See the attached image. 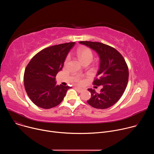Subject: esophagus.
<instances>
[{
	"instance_id": "34e87169",
	"label": "esophagus",
	"mask_w": 154,
	"mask_h": 154,
	"mask_svg": "<svg viewBox=\"0 0 154 154\" xmlns=\"http://www.w3.org/2000/svg\"><path fill=\"white\" fill-rule=\"evenodd\" d=\"M75 90L79 92V93H82L83 90L82 89V88H77V87H75Z\"/></svg>"
}]
</instances>
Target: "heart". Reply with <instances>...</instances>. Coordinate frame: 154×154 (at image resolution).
Here are the masks:
<instances>
[{"label":"heart","mask_w":154,"mask_h":154,"mask_svg":"<svg viewBox=\"0 0 154 154\" xmlns=\"http://www.w3.org/2000/svg\"><path fill=\"white\" fill-rule=\"evenodd\" d=\"M76 54L82 63H83L86 61H89L91 62L93 58V53L92 51L90 48H86V47L79 48L76 51ZM68 60H69V57H68L65 60V61H64L65 64L67 63ZM76 82L79 84H82L83 82V80L80 79H77Z\"/></svg>","instance_id":"obj_1"}]
</instances>
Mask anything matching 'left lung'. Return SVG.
<instances>
[{
    "instance_id": "8db88e82",
    "label": "left lung",
    "mask_w": 154,
    "mask_h": 154,
    "mask_svg": "<svg viewBox=\"0 0 154 154\" xmlns=\"http://www.w3.org/2000/svg\"><path fill=\"white\" fill-rule=\"evenodd\" d=\"M96 51L100 67L93 85L103 86L99 93L88 89L91 97L87 100L91 106L106 109L115 104L122 96L128 80V69L122 55L114 48L99 42L80 41Z\"/></svg>"
}]
</instances>
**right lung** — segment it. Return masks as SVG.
<instances>
[{
	"instance_id": "1",
	"label": "right lung",
	"mask_w": 154,
	"mask_h": 154,
	"mask_svg": "<svg viewBox=\"0 0 154 154\" xmlns=\"http://www.w3.org/2000/svg\"><path fill=\"white\" fill-rule=\"evenodd\" d=\"M74 44L71 42L46 48L37 53L27 64L24 75V87L36 106L45 109L57 106L71 88L57 85L55 77Z\"/></svg>"
}]
</instances>
